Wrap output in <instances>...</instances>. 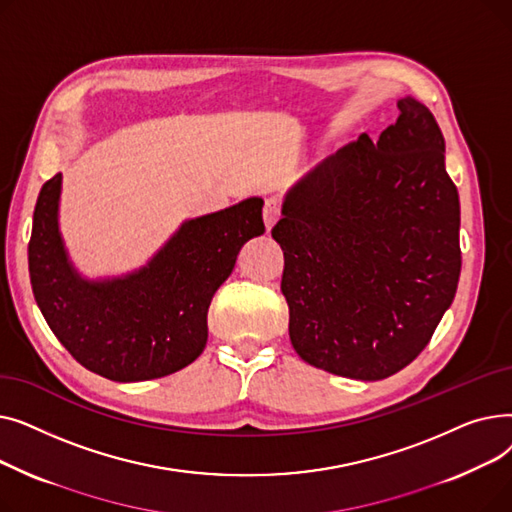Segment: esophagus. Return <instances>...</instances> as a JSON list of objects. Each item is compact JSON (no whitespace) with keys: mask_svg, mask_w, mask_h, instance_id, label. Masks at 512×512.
<instances>
[{"mask_svg":"<svg viewBox=\"0 0 512 512\" xmlns=\"http://www.w3.org/2000/svg\"><path fill=\"white\" fill-rule=\"evenodd\" d=\"M280 213H282V203L278 197H270L265 201L263 205V222H265V228L272 230L274 224L280 220Z\"/></svg>","mask_w":512,"mask_h":512,"instance_id":"esophagus-1","label":"esophagus"}]
</instances>
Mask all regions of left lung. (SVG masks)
I'll use <instances>...</instances> for the list:
<instances>
[{
    "mask_svg": "<svg viewBox=\"0 0 512 512\" xmlns=\"http://www.w3.org/2000/svg\"><path fill=\"white\" fill-rule=\"evenodd\" d=\"M378 143H348L292 186L272 236L294 351L342 378L375 382L432 340L461 276V205L442 130L398 101Z\"/></svg>",
    "mask_w": 512,
    "mask_h": 512,
    "instance_id": "left-lung-1",
    "label": "left lung"
}]
</instances>
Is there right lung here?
<instances>
[{
  "label": "right lung",
  "mask_w": 512,
  "mask_h": 512,
  "mask_svg": "<svg viewBox=\"0 0 512 512\" xmlns=\"http://www.w3.org/2000/svg\"><path fill=\"white\" fill-rule=\"evenodd\" d=\"M62 174L49 178L33 213L29 272L51 332L89 371L114 382L164 378L207 344V311L240 247L265 232L263 199L251 197L184 222L141 270L85 280L58 226Z\"/></svg>",
  "instance_id": "obj_1"
}]
</instances>
